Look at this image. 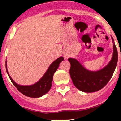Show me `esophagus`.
<instances>
[{
	"mask_svg": "<svg viewBox=\"0 0 121 121\" xmlns=\"http://www.w3.org/2000/svg\"><path fill=\"white\" fill-rule=\"evenodd\" d=\"M64 57H65V58H67L68 57V55H67V54H64Z\"/></svg>",
	"mask_w": 121,
	"mask_h": 121,
	"instance_id": "obj_1",
	"label": "esophagus"
}]
</instances>
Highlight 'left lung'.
<instances>
[{
	"label": "left lung",
	"mask_w": 121,
	"mask_h": 121,
	"mask_svg": "<svg viewBox=\"0 0 121 121\" xmlns=\"http://www.w3.org/2000/svg\"><path fill=\"white\" fill-rule=\"evenodd\" d=\"M117 51L115 43L113 44V54L111 61L99 71H88L75 59L69 58L68 61L71 64L70 74L73 84L78 89L84 92L91 93L100 90L112 78L117 65Z\"/></svg>",
	"instance_id": "left-lung-1"
}]
</instances>
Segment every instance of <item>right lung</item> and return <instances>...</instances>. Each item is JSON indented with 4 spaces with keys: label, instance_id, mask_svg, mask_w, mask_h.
I'll use <instances>...</instances> for the list:
<instances>
[{
    "label": "right lung",
    "instance_id": "right-lung-1",
    "mask_svg": "<svg viewBox=\"0 0 121 121\" xmlns=\"http://www.w3.org/2000/svg\"><path fill=\"white\" fill-rule=\"evenodd\" d=\"M64 57H60L59 58L54 60L52 64L50 65L47 71H46L43 76L41 78V79L37 82L36 84L29 86H22L17 84L16 82H14L12 78L8 74L7 68H6V70L8 75L11 81L12 82L13 85L16 87L17 89L25 96L30 98H39L46 94L50 90L51 87V82L53 81V74L57 70L59 66L60 63L64 60Z\"/></svg>",
    "mask_w": 121,
    "mask_h": 121
}]
</instances>
